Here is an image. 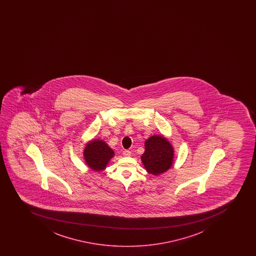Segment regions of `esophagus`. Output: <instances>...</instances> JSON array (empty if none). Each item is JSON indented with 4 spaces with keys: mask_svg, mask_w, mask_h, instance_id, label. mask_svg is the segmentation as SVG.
I'll return each instance as SVG.
<instances>
[{
    "mask_svg": "<svg viewBox=\"0 0 256 256\" xmlns=\"http://www.w3.org/2000/svg\"><path fill=\"white\" fill-rule=\"evenodd\" d=\"M123 156L128 157V156H132V153H130V151H129V150H124Z\"/></svg>",
    "mask_w": 256,
    "mask_h": 256,
    "instance_id": "esophagus-1",
    "label": "esophagus"
}]
</instances>
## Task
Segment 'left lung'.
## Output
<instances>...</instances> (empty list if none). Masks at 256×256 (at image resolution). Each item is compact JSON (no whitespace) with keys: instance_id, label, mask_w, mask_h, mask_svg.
Listing matches in <instances>:
<instances>
[{"instance_id":"obj_1","label":"left lung","mask_w":256,"mask_h":256,"mask_svg":"<svg viewBox=\"0 0 256 256\" xmlns=\"http://www.w3.org/2000/svg\"><path fill=\"white\" fill-rule=\"evenodd\" d=\"M174 148L168 139L160 136H150L145 142V151L141 156L148 172L159 175L170 169L174 163Z\"/></svg>"}]
</instances>
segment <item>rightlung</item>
I'll return each instance as SVG.
<instances>
[{"instance_id": "add662e5", "label": "right lung", "mask_w": 256, "mask_h": 256, "mask_svg": "<svg viewBox=\"0 0 256 256\" xmlns=\"http://www.w3.org/2000/svg\"><path fill=\"white\" fill-rule=\"evenodd\" d=\"M114 156V150L105 142L99 139L90 142L84 150L86 164L90 169L96 172L104 170Z\"/></svg>"}]
</instances>
